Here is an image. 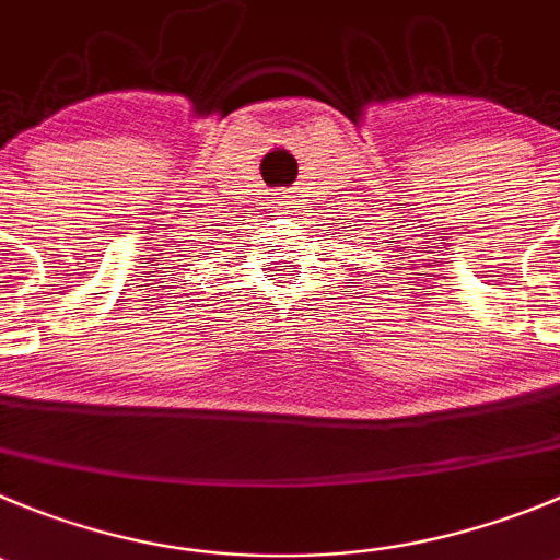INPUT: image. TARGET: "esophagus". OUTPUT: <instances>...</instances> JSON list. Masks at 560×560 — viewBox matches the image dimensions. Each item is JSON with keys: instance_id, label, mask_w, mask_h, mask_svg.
I'll return each instance as SVG.
<instances>
[{"instance_id": "1", "label": "esophagus", "mask_w": 560, "mask_h": 560, "mask_svg": "<svg viewBox=\"0 0 560 560\" xmlns=\"http://www.w3.org/2000/svg\"><path fill=\"white\" fill-rule=\"evenodd\" d=\"M292 201H295V198H292V192H287V190L276 192V198H273V203H276V209H279V212H287V209L292 207Z\"/></svg>"}]
</instances>
